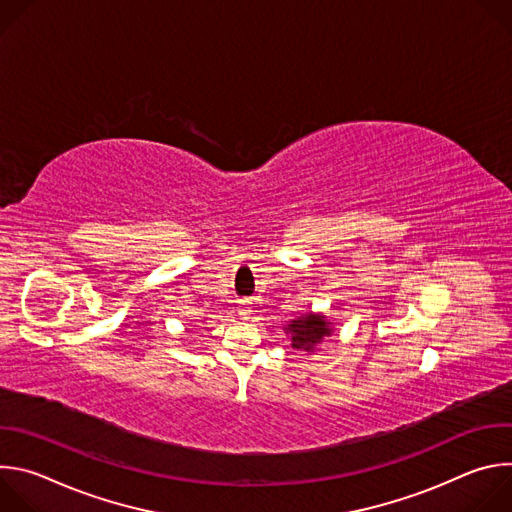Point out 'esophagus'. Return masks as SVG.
Here are the masks:
<instances>
[{
  "label": "esophagus",
  "instance_id": "1",
  "mask_svg": "<svg viewBox=\"0 0 512 512\" xmlns=\"http://www.w3.org/2000/svg\"><path fill=\"white\" fill-rule=\"evenodd\" d=\"M239 316H241L243 320H247V318L251 316V310H249V302H243V308L239 310Z\"/></svg>",
  "mask_w": 512,
  "mask_h": 512
}]
</instances>
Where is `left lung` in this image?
Instances as JSON below:
<instances>
[{
  "instance_id": "8db88e82",
  "label": "left lung",
  "mask_w": 512,
  "mask_h": 512,
  "mask_svg": "<svg viewBox=\"0 0 512 512\" xmlns=\"http://www.w3.org/2000/svg\"><path fill=\"white\" fill-rule=\"evenodd\" d=\"M285 334L291 338V348L296 350H314L326 336L332 334L330 322L320 314H306L291 320L285 328Z\"/></svg>"
}]
</instances>
